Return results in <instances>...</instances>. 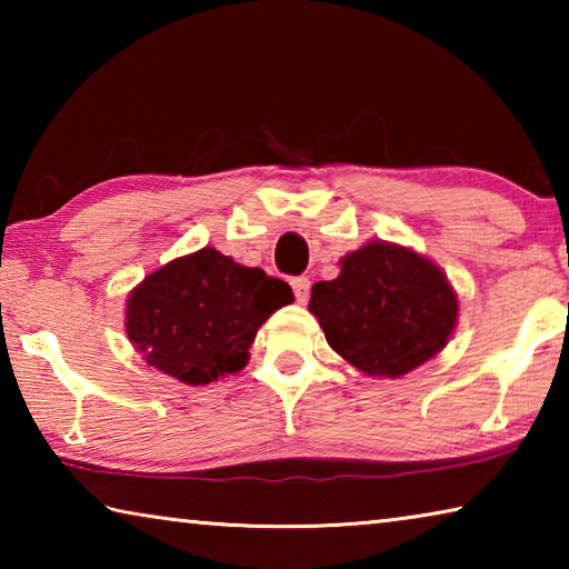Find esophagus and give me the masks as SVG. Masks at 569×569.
Wrapping results in <instances>:
<instances>
[{
  "label": "esophagus",
  "instance_id": "obj_1",
  "mask_svg": "<svg viewBox=\"0 0 569 569\" xmlns=\"http://www.w3.org/2000/svg\"><path fill=\"white\" fill-rule=\"evenodd\" d=\"M291 288H293V293H296L298 301H301V303L308 301V293H311V281H308L306 276L291 278Z\"/></svg>",
  "mask_w": 569,
  "mask_h": 569
}]
</instances>
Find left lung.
Segmentation results:
<instances>
[{"label":"left lung","mask_w":569,"mask_h":569,"mask_svg":"<svg viewBox=\"0 0 569 569\" xmlns=\"http://www.w3.org/2000/svg\"><path fill=\"white\" fill-rule=\"evenodd\" d=\"M336 353L371 377L397 379L441 351L457 323V296L439 268L409 248L369 243L311 291Z\"/></svg>","instance_id":"obj_1"}]
</instances>
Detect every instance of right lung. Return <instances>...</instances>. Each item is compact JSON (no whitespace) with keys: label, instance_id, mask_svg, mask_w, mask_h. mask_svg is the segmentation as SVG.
Returning <instances> with one entry per match:
<instances>
[{"label":"right lung","instance_id":"add662e5","mask_svg":"<svg viewBox=\"0 0 569 569\" xmlns=\"http://www.w3.org/2000/svg\"><path fill=\"white\" fill-rule=\"evenodd\" d=\"M291 286L216 248L176 258L128 298V336L146 361L182 383H210L248 361L256 333Z\"/></svg>","mask_w":569,"mask_h":569}]
</instances>
